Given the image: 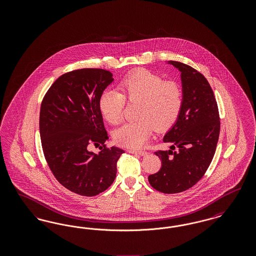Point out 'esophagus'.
<instances>
[{
	"label": "esophagus",
	"mask_w": 256,
	"mask_h": 256,
	"mask_svg": "<svg viewBox=\"0 0 256 256\" xmlns=\"http://www.w3.org/2000/svg\"><path fill=\"white\" fill-rule=\"evenodd\" d=\"M128 152L134 154H139V156H145L148 154V152L145 150H130Z\"/></svg>",
	"instance_id": "obj_1"
}]
</instances>
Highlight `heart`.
<instances>
[{"instance_id": "b5f03b06", "label": "heart", "mask_w": 256, "mask_h": 256, "mask_svg": "<svg viewBox=\"0 0 256 256\" xmlns=\"http://www.w3.org/2000/svg\"><path fill=\"white\" fill-rule=\"evenodd\" d=\"M119 90H106L98 98V110L111 124L122 122L126 100L138 102V120L122 124L113 137L120 146L137 148L143 146L154 128L164 132L174 126L182 108V89L178 84L164 80L160 76L146 70H138L126 76Z\"/></svg>"}]
</instances>
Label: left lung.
Returning a JSON list of instances; mask_svg holds the SVG:
<instances>
[{
    "instance_id": "left-lung-1",
    "label": "left lung",
    "mask_w": 256,
    "mask_h": 256,
    "mask_svg": "<svg viewBox=\"0 0 256 256\" xmlns=\"http://www.w3.org/2000/svg\"><path fill=\"white\" fill-rule=\"evenodd\" d=\"M167 63L180 72L182 108L163 138L165 143H170V150L154 152L162 166L148 176V182L159 192L176 194L194 186L208 169L219 139L220 117L204 76L182 62Z\"/></svg>"
}]
</instances>
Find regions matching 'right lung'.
I'll return each instance as SVG.
<instances>
[{
	"mask_svg": "<svg viewBox=\"0 0 256 256\" xmlns=\"http://www.w3.org/2000/svg\"><path fill=\"white\" fill-rule=\"evenodd\" d=\"M114 80L110 71L86 68L64 74L42 100L39 130L50 169L61 185L78 195L106 191L116 178L124 150L106 148L108 139L98 98ZM101 145L94 154L88 145Z\"/></svg>",
	"mask_w": 256,
	"mask_h": 256,
	"instance_id": "obj_1",
	"label": "right lung"
}]
</instances>
